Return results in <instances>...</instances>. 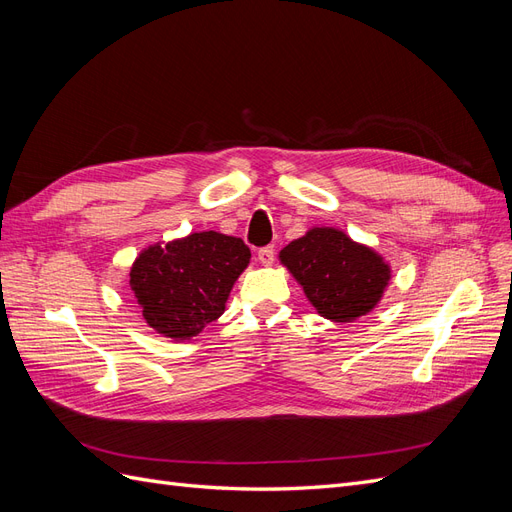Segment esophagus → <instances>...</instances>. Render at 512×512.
I'll return each mask as SVG.
<instances>
[{"instance_id":"esophagus-1","label":"esophagus","mask_w":512,"mask_h":512,"mask_svg":"<svg viewBox=\"0 0 512 512\" xmlns=\"http://www.w3.org/2000/svg\"><path fill=\"white\" fill-rule=\"evenodd\" d=\"M258 260H260V265L271 267L273 260H275V247H273V245L260 247V250H258Z\"/></svg>"}]
</instances>
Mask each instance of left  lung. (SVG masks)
Here are the masks:
<instances>
[{"mask_svg":"<svg viewBox=\"0 0 512 512\" xmlns=\"http://www.w3.org/2000/svg\"><path fill=\"white\" fill-rule=\"evenodd\" d=\"M280 260L316 312L333 322H352L371 312L391 280L382 256L335 228H312L290 241Z\"/></svg>","mask_w":512,"mask_h":512,"instance_id":"8db88e82","label":"left lung"}]
</instances>
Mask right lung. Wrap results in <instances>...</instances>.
Returning a JSON list of instances; mask_svg holds the SVG:
<instances>
[{"label":"right lung","instance_id":"right-lung-1","mask_svg":"<svg viewBox=\"0 0 512 512\" xmlns=\"http://www.w3.org/2000/svg\"><path fill=\"white\" fill-rule=\"evenodd\" d=\"M250 258V247L237 237L192 232L138 254L130 288L151 329L190 339L224 314L228 294Z\"/></svg>","mask_w":512,"mask_h":512}]
</instances>
